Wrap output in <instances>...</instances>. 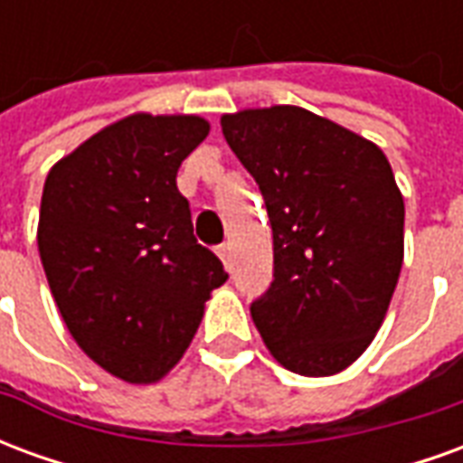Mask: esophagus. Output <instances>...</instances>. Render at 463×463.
<instances>
[{"mask_svg":"<svg viewBox=\"0 0 463 463\" xmlns=\"http://www.w3.org/2000/svg\"><path fill=\"white\" fill-rule=\"evenodd\" d=\"M218 255H221V260L225 262V268H231V245H228V242L218 245Z\"/></svg>","mask_w":463,"mask_h":463,"instance_id":"1","label":"esophagus"}]
</instances>
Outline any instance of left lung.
Wrapping results in <instances>:
<instances>
[{
	"mask_svg": "<svg viewBox=\"0 0 463 463\" xmlns=\"http://www.w3.org/2000/svg\"><path fill=\"white\" fill-rule=\"evenodd\" d=\"M221 126L272 225V282L250 305L255 327L282 367L337 374L374 340L402 270L404 201L387 156L298 106Z\"/></svg>",
	"mask_w": 463,
	"mask_h": 463,
	"instance_id": "obj_1",
	"label": "left lung"
}]
</instances>
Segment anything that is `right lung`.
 Segmentation results:
<instances>
[{"label": "right lung", "mask_w": 463, "mask_h": 463, "mask_svg": "<svg viewBox=\"0 0 463 463\" xmlns=\"http://www.w3.org/2000/svg\"><path fill=\"white\" fill-rule=\"evenodd\" d=\"M208 128L198 116H128L46 175L39 255L56 307L76 345L133 384L183 357L203 305L228 280L175 185Z\"/></svg>", "instance_id": "1"}]
</instances>
